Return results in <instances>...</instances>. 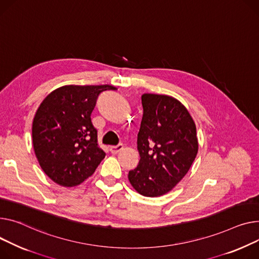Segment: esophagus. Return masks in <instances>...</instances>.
Segmentation results:
<instances>
[{
    "label": "esophagus",
    "mask_w": 259,
    "mask_h": 259,
    "mask_svg": "<svg viewBox=\"0 0 259 259\" xmlns=\"http://www.w3.org/2000/svg\"><path fill=\"white\" fill-rule=\"evenodd\" d=\"M123 145L122 144H119V145H117V146H111L110 147V152L112 153V154H117L118 152H120V151H122L123 150Z\"/></svg>",
    "instance_id": "esophagus-1"
}]
</instances>
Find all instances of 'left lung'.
<instances>
[{
    "label": "left lung",
    "mask_w": 259,
    "mask_h": 259,
    "mask_svg": "<svg viewBox=\"0 0 259 259\" xmlns=\"http://www.w3.org/2000/svg\"><path fill=\"white\" fill-rule=\"evenodd\" d=\"M142 104L144 114L137 134L141 159L128 179L139 194L160 197L183 179L197 156L196 124L174 97L144 94Z\"/></svg>",
    "instance_id": "8db88e82"
}]
</instances>
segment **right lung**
I'll use <instances>...</instances> for the list:
<instances>
[{
    "label": "right lung",
    "mask_w": 259,
    "mask_h": 259,
    "mask_svg": "<svg viewBox=\"0 0 259 259\" xmlns=\"http://www.w3.org/2000/svg\"><path fill=\"white\" fill-rule=\"evenodd\" d=\"M112 85H64L41 102L32 124L35 156L45 174L64 187L91 177L105 153L98 146L91 114L98 96Z\"/></svg>",
    "instance_id": "1"
}]
</instances>
